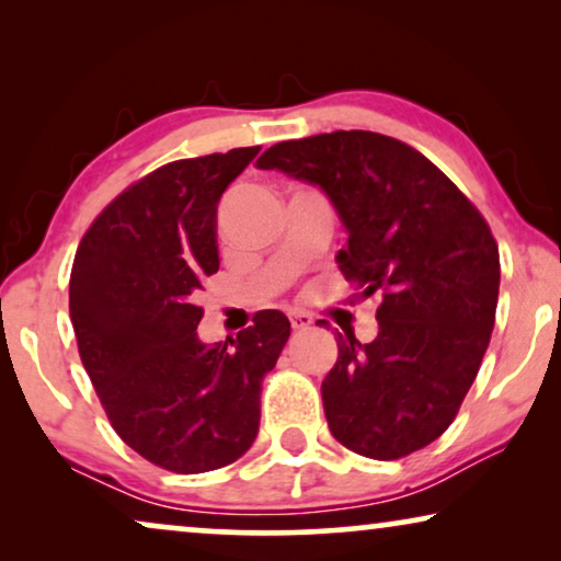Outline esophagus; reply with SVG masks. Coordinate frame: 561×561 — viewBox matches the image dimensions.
<instances>
[{"mask_svg": "<svg viewBox=\"0 0 561 561\" xmlns=\"http://www.w3.org/2000/svg\"><path fill=\"white\" fill-rule=\"evenodd\" d=\"M288 317H290V327H294L296 332L298 329H311V324H313V317L306 311H290Z\"/></svg>", "mask_w": 561, "mask_h": 561, "instance_id": "1", "label": "esophagus"}]
</instances>
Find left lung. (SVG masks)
<instances>
[{
    "mask_svg": "<svg viewBox=\"0 0 561 561\" xmlns=\"http://www.w3.org/2000/svg\"><path fill=\"white\" fill-rule=\"evenodd\" d=\"M257 168L324 191L347 232L336 265L365 298L380 296L378 336L340 334L321 382L334 439L373 459L439 439L495 324L501 255L488 221L432 160L367 129L278 142Z\"/></svg>",
    "mask_w": 561,
    "mask_h": 561,
    "instance_id": "obj_1",
    "label": "left lung"
}]
</instances>
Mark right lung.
<instances>
[{"label": "right lung", "instance_id": "add662e5", "mask_svg": "<svg viewBox=\"0 0 561 561\" xmlns=\"http://www.w3.org/2000/svg\"><path fill=\"white\" fill-rule=\"evenodd\" d=\"M257 152L158 168L76 250L68 306L81 363L122 442L171 472L219 470L252 447L263 378L290 336L280 311H260L229 347L196 334V294L219 271L217 204Z\"/></svg>", "mask_w": 561, "mask_h": 561}]
</instances>
